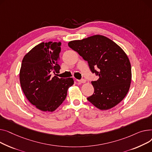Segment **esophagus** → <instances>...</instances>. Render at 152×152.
Here are the masks:
<instances>
[{
  "instance_id": "obj_1",
  "label": "esophagus",
  "mask_w": 152,
  "mask_h": 152,
  "mask_svg": "<svg viewBox=\"0 0 152 152\" xmlns=\"http://www.w3.org/2000/svg\"><path fill=\"white\" fill-rule=\"evenodd\" d=\"M77 81L78 83H85L86 82L85 80H83V79H82V80H77Z\"/></svg>"
}]
</instances>
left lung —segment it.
<instances>
[{"label": "left lung", "mask_w": 152, "mask_h": 152, "mask_svg": "<svg viewBox=\"0 0 152 152\" xmlns=\"http://www.w3.org/2000/svg\"><path fill=\"white\" fill-rule=\"evenodd\" d=\"M68 45L87 61L91 72L99 77L91 82L94 91L87 99L102 110L119 104L127 94L131 82V66L125 52L101 35L70 41Z\"/></svg>", "instance_id": "8db88e82"}]
</instances>
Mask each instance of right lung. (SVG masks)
Instances as JSON below:
<instances>
[{
	"label": "right lung",
	"mask_w": 152,
	"mask_h": 152,
	"mask_svg": "<svg viewBox=\"0 0 152 152\" xmlns=\"http://www.w3.org/2000/svg\"><path fill=\"white\" fill-rule=\"evenodd\" d=\"M61 42H42L24 56L20 72L22 90L28 100L43 112H53L64 102L72 78L52 77L59 73Z\"/></svg>",
	"instance_id": "right-lung-1"
}]
</instances>
